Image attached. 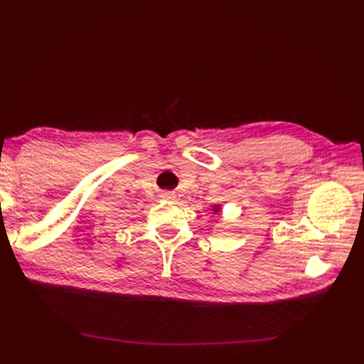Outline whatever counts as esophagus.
Here are the masks:
<instances>
[{
  "label": "esophagus",
  "mask_w": 364,
  "mask_h": 364,
  "mask_svg": "<svg viewBox=\"0 0 364 364\" xmlns=\"http://www.w3.org/2000/svg\"><path fill=\"white\" fill-rule=\"evenodd\" d=\"M161 199H164V200H170V202H173V200H176V196H174L173 193H168V191H165V193H162V194H161Z\"/></svg>",
  "instance_id": "esophagus-1"
}]
</instances>
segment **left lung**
I'll use <instances>...</instances> for the list:
<instances>
[{
  "label": "left lung",
  "instance_id": "left-lung-1",
  "mask_svg": "<svg viewBox=\"0 0 364 364\" xmlns=\"http://www.w3.org/2000/svg\"><path fill=\"white\" fill-rule=\"evenodd\" d=\"M220 211V208L218 206H214V213H218Z\"/></svg>",
  "mask_w": 364,
  "mask_h": 364
}]
</instances>
